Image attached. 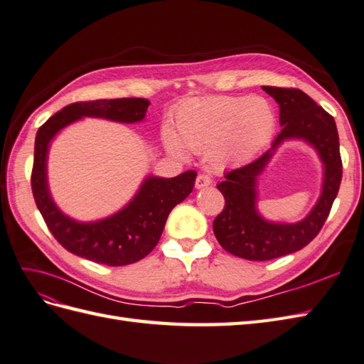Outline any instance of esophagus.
<instances>
[{"label": "esophagus", "mask_w": 364, "mask_h": 364, "mask_svg": "<svg viewBox=\"0 0 364 364\" xmlns=\"http://www.w3.org/2000/svg\"><path fill=\"white\" fill-rule=\"evenodd\" d=\"M210 183H212V180H210L209 175L200 173V175L197 176V180H195V188H197V189L208 188V186H210Z\"/></svg>", "instance_id": "1"}]
</instances>
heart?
<instances>
[{
    "instance_id": "b5f03b06",
    "label": "heart",
    "mask_w": 364,
    "mask_h": 364,
    "mask_svg": "<svg viewBox=\"0 0 364 364\" xmlns=\"http://www.w3.org/2000/svg\"><path fill=\"white\" fill-rule=\"evenodd\" d=\"M275 114L262 97H201L184 100L176 109V136L164 129L169 151L186 156L210 152L217 166L243 164L252 160L271 143L275 132Z\"/></svg>"
}]
</instances>
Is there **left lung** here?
<instances>
[{
  "label": "left lung",
  "instance_id": "8db88e82",
  "mask_svg": "<svg viewBox=\"0 0 364 364\" xmlns=\"http://www.w3.org/2000/svg\"><path fill=\"white\" fill-rule=\"evenodd\" d=\"M279 106L282 132L272 147L255 161L225 175L217 189L225 197V209L213 220V234L229 254L252 262H266L296 252L318 235L340 189L343 164L335 119L300 89L263 86ZM286 139H303L319 154L325 167L321 198L301 222L274 223L256 209V180L277 146Z\"/></svg>",
  "mask_w": 364,
  "mask_h": 364
}]
</instances>
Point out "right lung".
Here are the masks:
<instances>
[{
  "mask_svg": "<svg viewBox=\"0 0 364 364\" xmlns=\"http://www.w3.org/2000/svg\"><path fill=\"white\" fill-rule=\"evenodd\" d=\"M146 98H117L72 102L50 117L35 138L32 192L36 208L52 235L69 252L93 263L126 266L151 254L160 240L171 210L192 192L197 172L173 178L147 176L129 204L114 215L81 223L57 208L48 184V154L53 136L82 117L106 118L118 123H138L146 117Z\"/></svg>",
  "mask_w": 364,
  "mask_h": 364,
  "instance_id": "1",
  "label": "right lung"
}]
</instances>
